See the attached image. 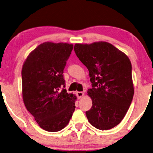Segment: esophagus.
<instances>
[{"instance_id": "obj_1", "label": "esophagus", "mask_w": 153, "mask_h": 153, "mask_svg": "<svg viewBox=\"0 0 153 153\" xmlns=\"http://www.w3.org/2000/svg\"><path fill=\"white\" fill-rule=\"evenodd\" d=\"M84 95V93L83 92H76V96L78 97V99H81V97H83Z\"/></svg>"}]
</instances>
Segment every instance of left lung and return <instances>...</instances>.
Segmentation results:
<instances>
[{
  "label": "left lung",
  "mask_w": 153,
  "mask_h": 153,
  "mask_svg": "<svg viewBox=\"0 0 153 153\" xmlns=\"http://www.w3.org/2000/svg\"><path fill=\"white\" fill-rule=\"evenodd\" d=\"M74 52L89 71L91 109L85 112L90 124L110 130L122 121L134 95L132 65L125 53L108 42L76 43Z\"/></svg>",
  "instance_id": "obj_1"
}]
</instances>
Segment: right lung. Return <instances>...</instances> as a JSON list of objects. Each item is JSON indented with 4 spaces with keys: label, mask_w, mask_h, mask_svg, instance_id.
<instances>
[{
    "label": "right lung",
    "mask_w": 153,
    "mask_h": 153,
    "mask_svg": "<svg viewBox=\"0 0 153 153\" xmlns=\"http://www.w3.org/2000/svg\"><path fill=\"white\" fill-rule=\"evenodd\" d=\"M72 44L45 42L32 51L22 68V94L26 108L42 129L57 132L68 124L76 97L67 93L63 70Z\"/></svg>",
    "instance_id": "right-lung-1"
}]
</instances>
